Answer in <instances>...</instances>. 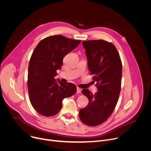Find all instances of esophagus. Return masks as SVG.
<instances>
[{
  "instance_id": "esophagus-1",
  "label": "esophagus",
  "mask_w": 151,
  "mask_h": 151,
  "mask_svg": "<svg viewBox=\"0 0 151 151\" xmlns=\"http://www.w3.org/2000/svg\"><path fill=\"white\" fill-rule=\"evenodd\" d=\"M81 89L80 88H77V91H76V93H81Z\"/></svg>"
}]
</instances>
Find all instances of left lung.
<instances>
[{"instance_id":"1","label":"left lung","mask_w":151,"mask_h":151,"mask_svg":"<svg viewBox=\"0 0 151 151\" xmlns=\"http://www.w3.org/2000/svg\"><path fill=\"white\" fill-rule=\"evenodd\" d=\"M88 65L98 91L93 94L88 89L82 93L89 104L81 109V121L89 126H97L111 115L117 103L121 88L122 62L115 46L103 40L84 41Z\"/></svg>"}]
</instances>
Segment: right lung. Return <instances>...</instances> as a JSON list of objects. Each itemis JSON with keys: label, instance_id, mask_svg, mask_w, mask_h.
I'll return each instance as SVG.
<instances>
[{"label": "right lung", "instance_id": "add662e5", "mask_svg": "<svg viewBox=\"0 0 151 151\" xmlns=\"http://www.w3.org/2000/svg\"><path fill=\"white\" fill-rule=\"evenodd\" d=\"M81 40L60 35L47 37L38 43L29 61L27 88L33 108L46 117L55 115L63 99L72 96L76 87L70 83L56 81V70L61 69L63 59L80 45Z\"/></svg>", "mask_w": 151, "mask_h": 151}]
</instances>
